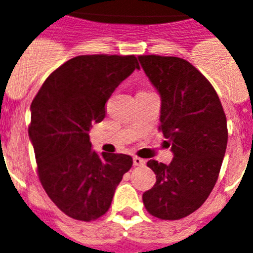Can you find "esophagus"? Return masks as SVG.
Here are the masks:
<instances>
[{
    "mask_svg": "<svg viewBox=\"0 0 253 253\" xmlns=\"http://www.w3.org/2000/svg\"><path fill=\"white\" fill-rule=\"evenodd\" d=\"M133 165L134 166H143L145 165V161L142 158H139V157H134L133 158Z\"/></svg>",
    "mask_w": 253,
    "mask_h": 253,
    "instance_id": "34e87169",
    "label": "esophagus"
}]
</instances>
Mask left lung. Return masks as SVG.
Wrapping results in <instances>:
<instances>
[{
	"mask_svg": "<svg viewBox=\"0 0 253 253\" xmlns=\"http://www.w3.org/2000/svg\"><path fill=\"white\" fill-rule=\"evenodd\" d=\"M138 60L161 94L159 130L173 153L169 165L147 162L157 181L142 201L151 215L176 221L196 211L213 191L227 146V120L211 84L191 62L158 54Z\"/></svg>",
	"mask_w": 253,
	"mask_h": 253,
	"instance_id": "left-lung-1",
	"label": "left lung"
}]
</instances>
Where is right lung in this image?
<instances>
[{"label": "right lung", "mask_w": 253, "mask_h": 253, "mask_svg": "<svg viewBox=\"0 0 253 253\" xmlns=\"http://www.w3.org/2000/svg\"><path fill=\"white\" fill-rule=\"evenodd\" d=\"M136 69L134 54H84L58 66L31 103L28 134L38 176L68 217L91 222L108 211L130 155L96 154L88 130L106 116L115 88Z\"/></svg>", "instance_id": "add662e5"}]
</instances>
